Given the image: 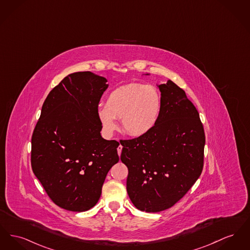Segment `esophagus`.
Masks as SVG:
<instances>
[{
    "instance_id": "1",
    "label": "esophagus",
    "mask_w": 250,
    "mask_h": 250,
    "mask_svg": "<svg viewBox=\"0 0 250 250\" xmlns=\"http://www.w3.org/2000/svg\"><path fill=\"white\" fill-rule=\"evenodd\" d=\"M122 149H123V146H119L117 148V151H118V155L120 156L121 155V153H122Z\"/></svg>"
}]
</instances>
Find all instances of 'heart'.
Instances as JSON below:
<instances>
[{
    "label": "heart",
    "instance_id": "obj_1",
    "mask_svg": "<svg viewBox=\"0 0 250 250\" xmlns=\"http://www.w3.org/2000/svg\"><path fill=\"white\" fill-rule=\"evenodd\" d=\"M162 111V96L152 85L131 83L108 93L104 106H99L98 119L104 131L111 135L117 128L115 119H121L125 131L143 136L157 125Z\"/></svg>",
    "mask_w": 250,
    "mask_h": 250
}]
</instances>
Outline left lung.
Here are the masks:
<instances>
[{
    "label": "left lung",
    "mask_w": 250,
    "mask_h": 250,
    "mask_svg": "<svg viewBox=\"0 0 250 250\" xmlns=\"http://www.w3.org/2000/svg\"><path fill=\"white\" fill-rule=\"evenodd\" d=\"M162 111L146 135L123 141L126 191L138 209L159 212L175 205L202 173L205 133L199 113L173 81L158 85Z\"/></svg>",
    "instance_id": "left-lung-1"
}]
</instances>
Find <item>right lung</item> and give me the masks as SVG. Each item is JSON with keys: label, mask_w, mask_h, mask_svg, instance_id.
<instances>
[{"label": "right lung", "mask_w": 250, "mask_h": 250, "mask_svg": "<svg viewBox=\"0 0 250 250\" xmlns=\"http://www.w3.org/2000/svg\"><path fill=\"white\" fill-rule=\"evenodd\" d=\"M106 82L90 72L66 76L45 99L33 132V172L52 201L67 210L96 205L105 176L119 162V143L102 138L97 114Z\"/></svg>", "instance_id": "1"}]
</instances>
